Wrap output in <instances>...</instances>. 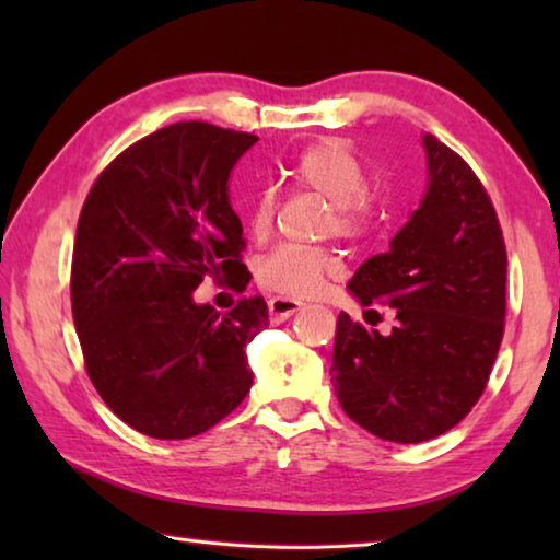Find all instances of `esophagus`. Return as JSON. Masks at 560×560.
<instances>
[{
  "instance_id": "1",
  "label": "esophagus",
  "mask_w": 560,
  "mask_h": 560,
  "mask_svg": "<svg viewBox=\"0 0 560 560\" xmlns=\"http://www.w3.org/2000/svg\"><path fill=\"white\" fill-rule=\"evenodd\" d=\"M301 308L299 301H291V299H283V296H277L269 301V314L273 320H287L289 316L296 314V311Z\"/></svg>"
}]
</instances>
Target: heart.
I'll return each mask as SVG.
<instances>
[{"instance_id": "1", "label": "heart", "mask_w": 560, "mask_h": 560, "mask_svg": "<svg viewBox=\"0 0 560 560\" xmlns=\"http://www.w3.org/2000/svg\"><path fill=\"white\" fill-rule=\"evenodd\" d=\"M283 175L293 187L326 197L330 202L328 232H336L343 240H360L383 220L385 207L381 195L368 189L365 165L340 140L326 138L303 148ZM273 217H277V197L264 189L246 210V226L254 240H264L271 232ZM334 271L336 259L326 249L281 246L257 264V281L264 289L306 299L314 296Z\"/></svg>"}]
</instances>
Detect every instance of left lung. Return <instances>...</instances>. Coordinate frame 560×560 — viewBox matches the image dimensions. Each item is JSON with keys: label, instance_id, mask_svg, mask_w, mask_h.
Wrapping results in <instances>:
<instances>
[{"label": "left lung", "instance_id": "left-lung-1", "mask_svg": "<svg viewBox=\"0 0 560 560\" xmlns=\"http://www.w3.org/2000/svg\"><path fill=\"white\" fill-rule=\"evenodd\" d=\"M430 185L390 242L348 289L390 306V334L340 311L330 383L343 412L375 438H440L485 393L504 338L506 244L481 179L452 148L424 136Z\"/></svg>", "mask_w": 560, "mask_h": 560}]
</instances>
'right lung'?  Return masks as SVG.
<instances>
[{
    "label": "right lung",
    "mask_w": 560,
    "mask_h": 560,
    "mask_svg": "<svg viewBox=\"0 0 560 560\" xmlns=\"http://www.w3.org/2000/svg\"><path fill=\"white\" fill-rule=\"evenodd\" d=\"M257 140L173 122L110 160L83 202L71 259L83 363L103 402L148 438L202 434L252 387L246 346L267 328V301L242 296L222 316L192 291L249 283L226 179Z\"/></svg>",
    "instance_id": "obj_1"
}]
</instances>
